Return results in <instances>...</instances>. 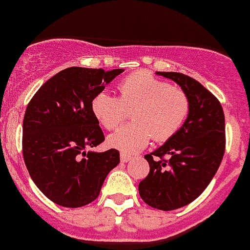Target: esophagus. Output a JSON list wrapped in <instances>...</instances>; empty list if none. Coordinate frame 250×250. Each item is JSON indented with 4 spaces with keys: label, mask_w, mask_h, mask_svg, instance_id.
Segmentation results:
<instances>
[{
    "label": "esophagus",
    "mask_w": 250,
    "mask_h": 250,
    "mask_svg": "<svg viewBox=\"0 0 250 250\" xmlns=\"http://www.w3.org/2000/svg\"><path fill=\"white\" fill-rule=\"evenodd\" d=\"M120 160H121V163H127V161H130L131 160V156L125 152H121V155H120Z\"/></svg>",
    "instance_id": "1"
}]
</instances>
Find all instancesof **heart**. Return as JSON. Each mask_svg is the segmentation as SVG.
Here are the masks:
<instances>
[{
  "label": "heart",
  "instance_id": "1",
  "mask_svg": "<svg viewBox=\"0 0 250 250\" xmlns=\"http://www.w3.org/2000/svg\"><path fill=\"white\" fill-rule=\"evenodd\" d=\"M119 98L101 91L91 99V112L107 129L113 130L126 119L133 121L108 137V145L123 152L134 153L148 145L151 138L164 142L185 124L189 112L187 94L157 79L147 71L126 76L117 85Z\"/></svg>",
  "mask_w": 250,
  "mask_h": 250
}]
</instances>
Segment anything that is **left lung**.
I'll list each match as a JSON object with an SVG mask.
<instances>
[{
    "label": "left lung",
    "instance_id": "obj_1",
    "mask_svg": "<svg viewBox=\"0 0 250 250\" xmlns=\"http://www.w3.org/2000/svg\"><path fill=\"white\" fill-rule=\"evenodd\" d=\"M156 75L178 83L188 97L189 112L173 137L146 155L149 173L138 188L149 207L174 210L200 196L218 170L226 145L225 115L218 99L196 80L178 72Z\"/></svg>",
    "mask_w": 250,
    "mask_h": 250
}]
</instances>
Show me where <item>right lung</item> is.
Returning <instances> with one entry per match:
<instances>
[{"label": "right lung", "mask_w": 250, "mask_h": 250, "mask_svg": "<svg viewBox=\"0 0 250 250\" xmlns=\"http://www.w3.org/2000/svg\"><path fill=\"white\" fill-rule=\"evenodd\" d=\"M124 69L71 67L40 87L23 120V156L32 181L47 199L65 208L90 204L120 153L87 151L104 141L91 99Z\"/></svg>", "instance_id": "obj_1"}]
</instances>
